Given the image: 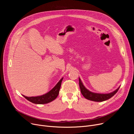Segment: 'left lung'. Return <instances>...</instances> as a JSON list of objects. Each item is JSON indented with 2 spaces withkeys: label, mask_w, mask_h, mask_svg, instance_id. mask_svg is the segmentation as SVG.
Listing matches in <instances>:
<instances>
[{
  "label": "left lung",
  "mask_w": 134,
  "mask_h": 134,
  "mask_svg": "<svg viewBox=\"0 0 134 134\" xmlns=\"http://www.w3.org/2000/svg\"><path fill=\"white\" fill-rule=\"evenodd\" d=\"M79 85L81 89V92L82 95L84 96V97L87 100H89L92 101H95V102H102L110 99L118 92V90L120 87V86H119L118 88H117L116 90H114V91L111 93L101 94V93H94L87 90L83 85L80 77H79Z\"/></svg>",
  "instance_id": "8db88e82"
}]
</instances>
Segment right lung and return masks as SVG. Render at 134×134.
<instances>
[{"instance_id":"1","label":"right lung","mask_w":134,"mask_h":134,"mask_svg":"<svg viewBox=\"0 0 134 134\" xmlns=\"http://www.w3.org/2000/svg\"><path fill=\"white\" fill-rule=\"evenodd\" d=\"M63 80V77L58 82V83L54 86V87L52 89H51L49 92L43 95H40V96L31 97H26L24 95H22L28 101L34 104H43L48 103L55 100L57 97H58Z\"/></svg>"}]
</instances>
